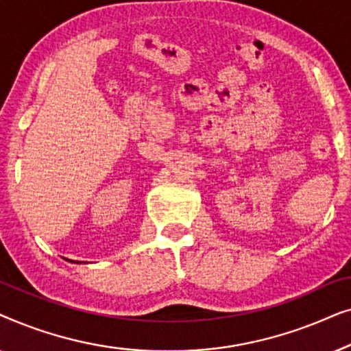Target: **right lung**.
Instances as JSON below:
<instances>
[{
	"label": "right lung",
	"mask_w": 351,
	"mask_h": 351,
	"mask_svg": "<svg viewBox=\"0 0 351 351\" xmlns=\"http://www.w3.org/2000/svg\"><path fill=\"white\" fill-rule=\"evenodd\" d=\"M65 261H69V258H65ZM71 263H81V262H73V261H70Z\"/></svg>",
	"instance_id": "obj_1"
}]
</instances>
